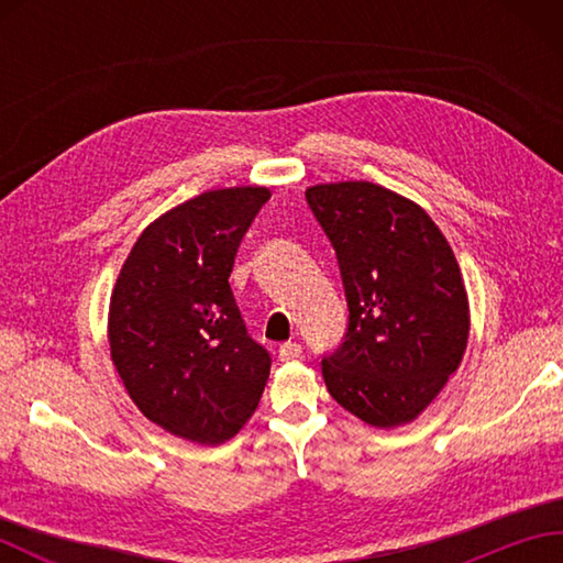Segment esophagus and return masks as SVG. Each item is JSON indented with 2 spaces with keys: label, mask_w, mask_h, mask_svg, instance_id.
Wrapping results in <instances>:
<instances>
[{
  "label": "esophagus",
  "mask_w": 563,
  "mask_h": 563,
  "mask_svg": "<svg viewBox=\"0 0 563 563\" xmlns=\"http://www.w3.org/2000/svg\"><path fill=\"white\" fill-rule=\"evenodd\" d=\"M302 355V345L295 343V341H288V343H280L278 349V357L280 361H295V357Z\"/></svg>",
  "instance_id": "obj_1"
}]
</instances>
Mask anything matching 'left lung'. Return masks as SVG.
<instances>
[{"label": "left lung", "mask_w": 563, "mask_h": 563, "mask_svg": "<svg viewBox=\"0 0 563 563\" xmlns=\"http://www.w3.org/2000/svg\"><path fill=\"white\" fill-rule=\"evenodd\" d=\"M349 302L343 343L321 357L327 389L377 428L413 421L460 367L470 302L448 239L413 200L369 181L307 188Z\"/></svg>", "instance_id": "1"}]
</instances>
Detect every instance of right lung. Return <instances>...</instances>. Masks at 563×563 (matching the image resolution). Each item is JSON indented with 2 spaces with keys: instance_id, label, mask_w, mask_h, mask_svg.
Listing matches in <instances>:
<instances>
[{
  "instance_id": "add662e5",
  "label": "right lung",
  "mask_w": 563,
  "mask_h": 563,
  "mask_svg": "<svg viewBox=\"0 0 563 563\" xmlns=\"http://www.w3.org/2000/svg\"><path fill=\"white\" fill-rule=\"evenodd\" d=\"M268 188L208 190L140 234L111 295V361L137 409L172 435L220 445L271 373L230 288L236 249Z\"/></svg>"
}]
</instances>
